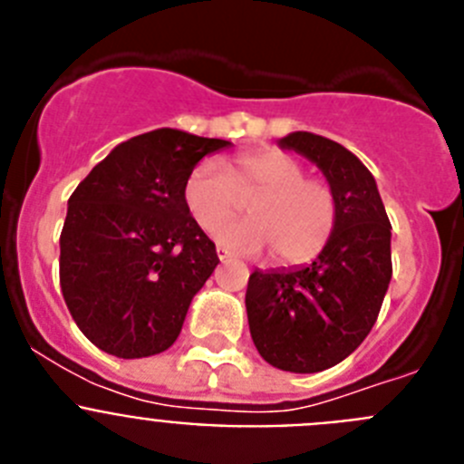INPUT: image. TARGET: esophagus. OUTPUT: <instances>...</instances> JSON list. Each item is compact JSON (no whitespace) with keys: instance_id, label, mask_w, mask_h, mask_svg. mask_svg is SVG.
<instances>
[{"instance_id":"34e87169","label":"esophagus","mask_w":464,"mask_h":464,"mask_svg":"<svg viewBox=\"0 0 464 464\" xmlns=\"http://www.w3.org/2000/svg\"><path fill=\"white\" fill-rule=\"evenodd\" d=\"M216 253H218V260H229V257H232V253L227 251V248H223V246H218V248H216Z\"/></svg>"}]
</instances>
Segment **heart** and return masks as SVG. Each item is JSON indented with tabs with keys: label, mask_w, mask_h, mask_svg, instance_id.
Returning a JSON list of instances; mask_svg holds the SVG:
<instances>
[{
	"label": "heart",
	"mask_w": 464,
	"mask_h": 464,
	"mask_svg": "<svg viewBox=\"0 0 464 464\" xmlns=\"http://www.w3.org/2000/svg\"><path fill=\"white\" fill-rule=\"evenodd\" d=\"M183 197L192 218L207 232L238 212L241 201L252 198L254 220L224 222L216 239L237 253H260L272 246L274 256L285 265H302L318 256L337 223L332 188L306 176L302 162L278 150L239 155L229 171L204 160L188 176Z\"/></svg>",
	"instance_id": "obj_1"
}]
</instances>
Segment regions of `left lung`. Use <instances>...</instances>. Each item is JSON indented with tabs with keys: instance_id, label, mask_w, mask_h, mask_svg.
Returning a JSON list of instances; mask_svg holds the SVG:
<instances>
[{
	"instance_id": "1",
	"label": "left lung",
	"mask_w": 464,
	"mask_h": 464,
	"mask_svg": "<svg viewBox=\"0 0 464 464\" xmlns=\"http://www.w3.org/2000/svg\"><path fill=\"white\" fill-rule=\"evenodd\" d=\"M278 146L323 171L337 199V223L306 267L256 269L246 314L257 353L272 367L314 374L348 358L374 327L392 276V227L372 171L342 143L293 132Z\"/></svg>"
}]
</instances>
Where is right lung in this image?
I'll return each instance as SVG.
<instances>
[{
	"label": "right lung",
	"instance_id": "right-lung-1",
	"mask_svg": "<svg viewBox=\"0 0 464 464\" xmlns=\"http://www.w3.org/2000/svg\"><path fill=\"white\" fill-rule=\"evenodd\" d=\"M225 139L153 130L118 143L69 197L60 285L85 337L116 358L176 342L218 256L186 207V181Z\"/></svg>",
	"mask_w": 464,
	"mask_h": 464
}]
</instances>
